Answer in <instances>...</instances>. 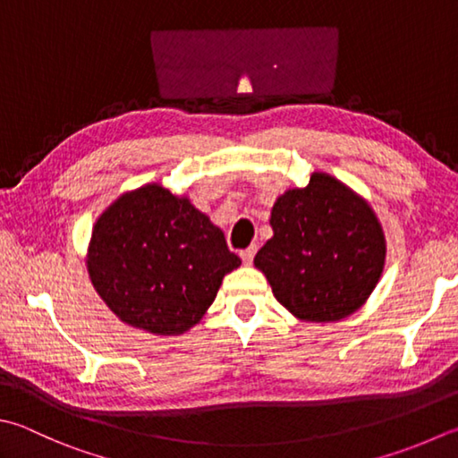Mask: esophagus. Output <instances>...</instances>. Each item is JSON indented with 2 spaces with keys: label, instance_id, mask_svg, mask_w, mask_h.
Listing matches in <instances>:
<instances>
[{
  "label": "esophagus",
  "instance_id": "34e87169",
  "mask_svg": "<svg viewBox=\"0 0 458 458\" xmlns=\"http://www.w3.org/2000/svg\"><path fill=\"white\" fill-rule=\"evenodd\" d=\"M255 253H257V247L253 245V247H247V249H243V251H241L239 255H241V259H243V263H245V265H251V263H253V257H255Z\"/></svg>",
  "mask_w": 458,
  "mask_h": 458
}]
</instances>
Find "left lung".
Listing matches in <instances>:
<instances>
[{"label":"left lung","instance_id":"8db88e82","mask_svg":"<svg viewBox=\"0 0 458 458\" xmlns=\"http://www.w3.org/2000/svg\"><path fill=\"white\" fill-rule=\"evenodd\" d=\"M269 223L273 237L253 263L293 317L335 323L367 303L385 269L386 239L365 197L313 171L305 187L277 197Z\"/></svg>","mask_w":458,"mask_h":458}]
</instances>
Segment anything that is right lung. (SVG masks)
<instances>
[{"mask_svg":"<svg viewBox=\"0 0 458 458\" xmlns=\"http://www.w3.org/2000/svg\"><path fill=\"white\" fill-rule=\"evenodd\" d=\"M85 265L119 321L169 336L201 321L241 259L187 195L148 183L122 193L99 215Z\"/></svg>","mask_w":458,"mask_h":458,"instance_id":"obj_1","label":"right lung"}]
</instances>
